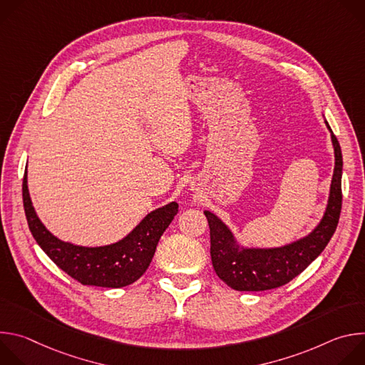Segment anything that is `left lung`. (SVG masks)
Wrapping results in <instances>:
<instances>
[{
  "instance_id": "8db88e82",
  "label": "left lung",
  "mask_w": 365,
  "mask_h": 365,
  "mask_svg": "<svg viewBox=\"0 0 365 365\" xmlns=\"http://www.w3.org/2000/svg\"><path fill=\"white\" fill-rule=\"evenodd\" d=\"M335 154L334 175L325 212L307 235L280 247L241 244L228 225L211 211H203L211 231V258L218 277L238 292H263L280 287L299 276L328 245L341 214L342 153L328 121Z\"/></svg>"
}]
</instances>
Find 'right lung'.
Wrapping results in <instances>:
<instances>
[{"label": "right lung", "instance_id": "right-lung-1", "mask_svg": "<svg viewBox=\"0 0 365 365\" xmlns=\"http://www.w3.org/2000/svg\"><path fill=\"white\" fill-rule=\"evenodd\" d=\"M23 203L29 228L51 262L85 286L111 289L128 286L144 274L160 237L173 221L179 207L176 202H169L147 214L117 242L88 247L63 241L44 227L30 197L27 170L23 180Z\"/></svg>", "mask_w": 365, "mask_h": 365}]
</instances>
